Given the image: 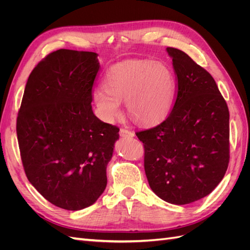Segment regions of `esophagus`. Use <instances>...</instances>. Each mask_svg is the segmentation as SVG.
Segmentation results:
<instances>
[{
	"label": "esophagus",
	"instance_id": "esophagus-1",
	"mask_svg": "<svg viewBox=\"0 0 250 250\" xmlns=\"http://www.w3.org/2000/svg\"><path fill=\"white\" fill-rule=\"evenodd\" d=\"M120 135H121V137H123V138H132V137H134V133L130 130L125 129V128H121Z\"/></svg>",
	"mask_w": 250,
	"mask_h": 250
}]
</instances>
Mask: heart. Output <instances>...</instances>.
Returning a JSON list of instances; mask_svg holds the SVG:
<instances>
[{
  "label": "heart",
  "mask_w": 250,
  "mask_h": 250,
  "mask_svg": "<svg viewBox=\"0 0 250 250\" xmlns=\"http://www.w3.org/2000/svg\"><path fill=\"white\" fill-rule=\"evenodd\" d=\"M94 92L99 117L112 122L121 113L120 103L134 122L156 125L169 116L176 95V79L170 67L160 62L134 60L112 66Z\"/></svg>",
  "instance_id": "obj_1"
}]
</instances>
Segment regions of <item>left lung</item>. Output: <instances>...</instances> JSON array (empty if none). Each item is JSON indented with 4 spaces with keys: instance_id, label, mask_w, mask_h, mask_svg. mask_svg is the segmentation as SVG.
<instances>
[{
    "instance_id": "obj_1",
    "label": "left lung",
    "mask_w": 250,
    "mask_h": 250,
    "mask_svg": "<svg viewBox=\"0 0 250 250\" xmlns=\"http://www.w3.org/2000/svg\"><path fill=\"white\" fill-rule=\"evenodd\" d=\"M176 100L163 123L135 134L143 142L149 186L172 204L206 197L229 163V111L211 75L185 52L167 48Z\"/></svg>"
}]
</instances>
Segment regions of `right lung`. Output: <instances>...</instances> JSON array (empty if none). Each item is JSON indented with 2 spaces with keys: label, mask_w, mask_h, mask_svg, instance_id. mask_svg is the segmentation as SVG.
Masks as SVG:
<instances>
[{
  "label": "right lung",
  "mask_w": 250,
  "mask_h": 250,
  "mask_svg": "<svg viewBox=\"0 0 250 250\" xmlns=\"http://www.w3.org/2000/svg\"><path fill=\"white\" fill-rule=\"evenodd\" d=\"M94 52L60 49L30 74L17 119L26 176L44 198L67 210L92 206L107 184L119 128L92 109L99 72Z\"/></svg>",
  "instance_id": "obj_1"
}]
</instances>
